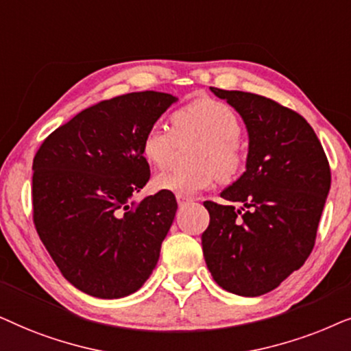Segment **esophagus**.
<instances>
[{
	"label": "esophagus",
	"instance_id": "34e87169",
	"mask_svg": "<svg viewBox=\"0 0 351 351\" xmlns=\"http://www.w3.org/2000/svg\"><path fill=\"white\" fill-rule=\"evenodd\" d=\"M176 200H178L180 205H184V204H188L191 199L189 197H184V195H176Z\"/></svg>",
	"mask_w": 351,
	"mask_h": 351
}]
</instances>
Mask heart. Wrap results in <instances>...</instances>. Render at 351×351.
I'll return each instance as SVG.
<instances>
[{
    "label": "heart",
    "mask_w": 351,
    "mask_h": 351,
    "mask_svg": "<svg viewBox=\"0 0 351 351\" xmlns=\"http://www.w3.org/2000/svg\"><path fill=\"white\" fill-rule=\"evenodd\" d=\"M173 132L152 125L141 139V154L149 165L163 168L171 162L176 139H200L194 149L189 168H170L154 176V188L176 195H194L212 188L218 178L231 180L242 165L239 139L242 125L239 117L224 102L194 101L176 110L171 117Z\"/></svg>",
    "instance_id": "obj_1"
}]
</instances>
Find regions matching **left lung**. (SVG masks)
Returning a JSON list of instances; mask_svg holds the SVG:
<instances>
[{"label": "left lung", "instance_id": "1", "mask_svg": "<svg viewBox=\"0 0 351 351\" xmlns=\"http://www.w3.org/2000/svg\"><path fill=\"white\" fill-rule=\"evenodd\" d=\"M210 90L242 117L249 152L241 178L219 194L242 207L204 202V258L224 291L258 297L311 254L330 189L329 162L300 114L254 93Z\"/></svg>", "mask_w": 351, "mask_h": 351}]
</instances>
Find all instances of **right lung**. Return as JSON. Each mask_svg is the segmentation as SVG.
<instances>
[{"mask_svg": "<svg viewBox=\"0 0 351 351\" xmlns=\"http://www.w3.org/2000/svg\"><path fill=\"white\" fill-rule=\"evenodd\" d=\"M178 97L128 93L77 114L34 158V223L62 276L88 295L121 298L156 268L175 219L173 193L133 200L151 178L141 139Z\"/></svg>", "mask_w": 351, "mask_h": 351, "instance_id": "obj_1", "label": "right lung"}]
</instances>
